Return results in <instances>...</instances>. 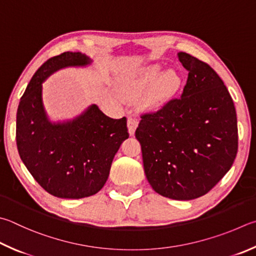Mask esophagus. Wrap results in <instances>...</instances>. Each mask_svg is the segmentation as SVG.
<instances>
[{
	"mask_svg": "<svg viewBox=\"0 0 256 256\" xmlns=\"http://www.w3.org/2000/svg\"><path fill=\"white\" fill-rule=\"evenodd\" d=\"M138 120L136 116H130L128 118V133L130 136H134V133H136V130L138 128Z\"/></svg>",
	"mask_w": 256,
	"mask_h": 256,
	"instance_id": "1",
	"label": "esophagus"
}]
</instances>
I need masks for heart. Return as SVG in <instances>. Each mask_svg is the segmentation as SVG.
<instances>
[{
	"label": "heart",
	"instance_id": "b5f03b06",
	"mask_svg": "<svg viewBox=\"0 0 256 256\" xmlns=\"http://www.w3.org/2000/svg\"><path fill=\"white\" fill-rule=\"evenodd\" d=\"M179 84L178 74L172 69L161 74V66L151 64L144 68L138 77L128 82L125 92L132 98L146 94L144 104L148 108H158L172 97Z\"/></svg>",
	"mask_w": 256,
	"mask_h": 256
}]
</instances>
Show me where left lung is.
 Masks as SVG:
<instances>
[{
    "mask_svg": "<svg viewBox=\"0 0 256 256\" xmlns=\"http://www.w3.org/2000/svg\"><path fill=\"white\" fill-rule=\"evenodd\" d=\"M188 78L180 97L141 116L136 136L144 172L161 196L192 200L215 187L230 169L238 146L233 100L216 72L179 52Z\"/></svg>",
    "mask_w": 256,
    "mask_h": 256,
    "instance_id": "1",
    "label": "left lung"
}]
</instances>
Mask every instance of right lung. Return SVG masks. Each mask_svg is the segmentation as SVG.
Listing matches in <instances>:
<instances>
[{"mask_svg":"<svg viewBox=\"0 0 256 256\" xmlns=\"http://www.w3.org/2000/svg\"><path fill=\"white\" fill-rule=\"evenodd\" d=\"M90 62L86 54L72 51L48 59L31 78L18 108V154L36 182L58 198L80 199L98 192L116 152L128 138L126 118H110L95 104L72 120H49L42 82L59 69Z\"/></svg>","mask_w":256,"mask_h":256,"instance_id":"add662e5","label":"right lung"}]
</instances>
